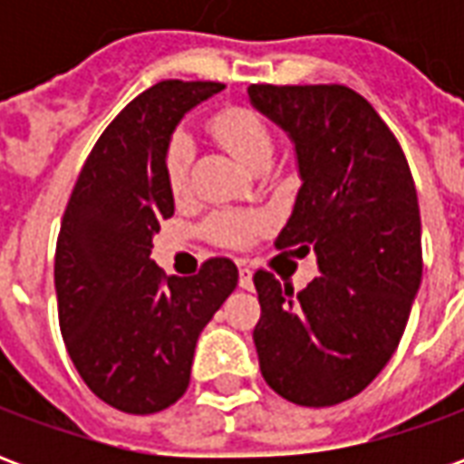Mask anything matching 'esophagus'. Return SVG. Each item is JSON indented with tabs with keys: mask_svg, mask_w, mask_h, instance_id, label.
<instances>
[{
	"mask_svg": "<svg viewBox=\"0 0 464 464\" xmlns=\"http://www.w3.org/2000/svg\"><path fill=\"white\" fill-rule=\"evenodd\" d=\"M238 283H241V288H253V268L248 261H238Z\"/></svg>",
	"mask_w": 464,
	"mask_h": 464,
	"instance_id": "esophagus-1",
	"label": "esophagus"
}]
</instances>
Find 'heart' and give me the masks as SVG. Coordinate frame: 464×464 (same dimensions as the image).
<instances>
[{
    "mask_svg": "<svg viewBox=\"0 0 464 464\" xmlns=\"http://www.w3.org/2000/svg\"><path fill=\"white\" fill-rule=\"evenodd\" d=\"M213 136L226 146L228 151L248 169H261L266 163H271L273 133L268 123L258 111L246 109V106H228L221 109L211 119ZM188 169H191V143L186 141V136H173L166 151V183L171 188L173 196L186 191L188 183ZM263 216L258 213H241V211H221L213 213L206 223L208 238L221 246H243L251 241L256 233L261 231Z\"/></svg>",
    "mask_w": 464,
    "mask_h": 464,
    "instance_id": "1",
    "label": "heart"
}]
</instances>
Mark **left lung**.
<instances>
[{
  "label": "left lung",
  "mask_w": 464,
  "mask_h": 464,
  "mask_svg": "<svg viewBox=\"0 0 464 464\" xmlns=\"http://www.w3.org/2000/svg\"><path fill=\"white\" fill-rule=\"evenodd\" d=\"M253 106L295 143L301 188L278 248H313L303 291L256 271L253 343L266 382L305 408L368 388L408 325L422 278L415 181L395 133L348 86H248Z\"/></svg>",
  "instance_id": "left-lung-1"
}]
</instances>
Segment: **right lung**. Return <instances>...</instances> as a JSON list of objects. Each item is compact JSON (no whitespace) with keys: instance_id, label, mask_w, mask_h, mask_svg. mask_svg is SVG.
Returning <instances> with one entry per match:
<instances>
[{"instance_id":"right-lung-1","label":"right lung","mask_w":464,"mask_h":464,"mask_svg":"<svg viewBox=\"0 0 464 464\" xmlns=\"http://www.w3.org/2000/svg\"><path fill=\"white\" fill-rule=\"evenodd\" d=\"M218 82H159L106 126L66 203L54 256L59 328L69 358L106 405L151 415L181 398L196 341L238 283L228 258L191 278L151 261L153 233L173 216L169 141Z\"/></svg>"}]
</instances>
